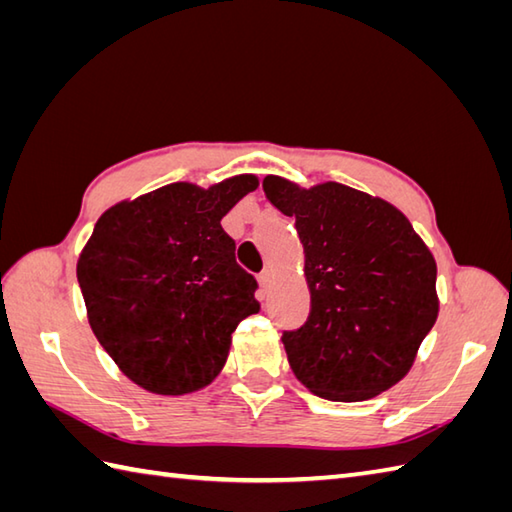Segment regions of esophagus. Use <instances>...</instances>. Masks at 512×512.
<instances>
[{
    "label": "esophagus",
    "mask_w": 512,
    "mask_h": 512,
    "mask_svg": "<svg viewBox=\"0 0 512 512\" xmlns=\"http://www.w3.org/2000/svg\"><path fill=\"white\" fill-rule=\"evenodd\" d=\"M257 281H259V288H262L264 292H268L270 286H273V273H270V270H264V273H259Z\"/></svg>",
    "instance_id": "obj_1"
}]
</instances>
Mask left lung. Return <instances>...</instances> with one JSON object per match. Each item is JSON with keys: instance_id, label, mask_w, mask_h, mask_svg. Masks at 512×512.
Instances as JSON below:
<instances>
[{"instance_id": "left-lung-1", "label": "left lung", "mask_w": 512, "mask_h": 512, "mask_svg": "<svg viewBox=\"0 0 512 512\" xmlns=\"http://www.w3.org/2000/svg\"><path fill=\"white\" fill-rule=\"evenodd\" d=\"M270 204L295 217L310 314L284 332L292 372L325 400H369L407 376L438 319L436 259L394 204L339 182L301 189L264 178Z\"/></svg>"}]
</instances>
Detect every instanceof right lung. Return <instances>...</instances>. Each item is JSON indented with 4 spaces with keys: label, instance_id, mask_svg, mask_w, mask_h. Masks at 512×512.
Masks as SVG:
<instances>
[{
    "label": "right lung",
    "instance_id": "obj_1",
    "mask_svg": "<svg viewBox=\"0 0 512 512\" xmlns=\"http://www.w3.org/2000/svg\"><path fill=\"white\" fill-rule=\"evenodd\" d=\"M255 176L209 189L173 182L107 209L76 264L88 321L136 385L182 396L222 372L237 323L259 312L222 217Z\"/></svg>",
    "mask_w": 512,
    "mask_h": 512
}]
</instances>
